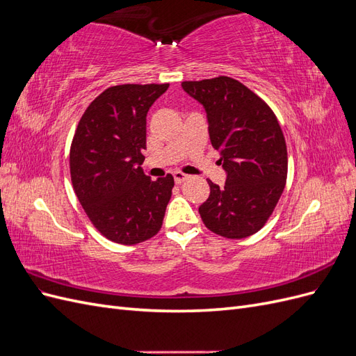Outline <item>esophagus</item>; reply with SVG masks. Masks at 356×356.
Listing matches in <instances>:
<instances>
[{
    "instance_id": "34e87169",
    "label": "esophagus",
    "mask_w": 356,
    "mask_h": 356,
    "mask_svg": "<svg viewBox=\"0 0 356 356\" xmlns=\"http://www.w3.org/2000/svg\"><path fill=\"white\" fill-rule=\"evenodd\" d=\"M188 177L186 174H182V172H175L174 174V179H175V184H182Z\"/></svg>"
}]
</instances>
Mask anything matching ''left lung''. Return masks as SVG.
Listing matches in <instances>:
<instances>
[{"mask_svg":"<svg viewBox=\"0 0 356 356\" xmlns=\"http://www.w3.org/2000/svg\"><path fill=\"white\" fill-rule=\"evenodd\" d=\"M182 89L203 105L211 144L218 149L227 178L209 182L199 207L207 227L229 239L260 230L281 197L288 169L282 129L268 105L230 77L184 81Z\"/></svg>","mask_w":356,"mask_h":356,"instance_id":"1","label":"left lung"}]
</instances>
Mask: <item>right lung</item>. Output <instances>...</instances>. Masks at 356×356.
Segmentation results:
<instances>
[{
  "label": "right lung",
  "instance_id": "add662e5",
  "mask_svg": "<svg viewBox=\"0 0 356 356\" xmlns=\"http://www.w3.org/2000/svg\"><path fill=\"white\" fill-rule=\"evenodd\" d=\"M168 88L113 86L88 106L75 131L70 153L75 195L95 227L113 242H144L163 222L174 178L152 181L141 165L147 113Z\"/></svg>",
  "mask_w": 356,
  "mask_h": 356
}]
</instances>
